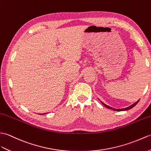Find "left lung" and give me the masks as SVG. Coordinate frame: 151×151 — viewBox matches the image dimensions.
<instances>
[{
    "instance_id": "left-lung-1",
    "label": "left lung",
    "mask_w": 151,
    "mask_h": 151,
    "mask_svg": "<svg viewBox=\"0 0 151 151\" xmlns=\"http://www.w3.org/2000/svg\"><path fill=\"white\" fill-rule=\"evenodd\" d=\"M99 99V98H98ZM99 100H100L99 99ZM139 101V100H138V101H137L136 102H135L134 103H133L132 105H131L130 106H128V107H127V108H124V109H114V108H112V107H111V106H109V105H106V104H105L103 102H102L101 101H101V103L103 104V105L105 106H106V108H108V109H112V110H116V111H124V110H129V109H132V108H133L134 106L137 103H138V101Z\"/></svg>"
}]
</instances>
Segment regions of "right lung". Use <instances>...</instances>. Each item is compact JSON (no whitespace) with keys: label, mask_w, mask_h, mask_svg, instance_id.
<instances>
[{"label":"right lung","mask_w":151,"mask_h":151,"mask_svg":"<svg viewBox=\"0 0 151 151\" xmlns=\"http://www.w3.org/2000/svg\"><path fill=\"white\" fill-rule=\"evenodd\" d=\"M47 114V113H45V114Z\"/></svg>","instance_id":"add662e5"}]
</instances>
